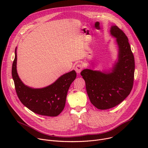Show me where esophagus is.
I'll return each instance as SVG.
<instances>
[{
    "label": "esophagus",
    "instance_id": "obj_1",
    "mask_svg": "<svg viewBox=\"0 0 148 148\" xmlns=\"http://www.w3.org/2000/svg\"><path fill=\"white\" fill-rule=\"evenodd\" d=\"M82 69H83V67H82V66L81 64H77V65L75 66V67H74L75 71L76 73H78V74H79V73H80V72L82 71Z\"/></svg>",
    "mask_w": 148,
    "mask_h": 148
}]
</instances>
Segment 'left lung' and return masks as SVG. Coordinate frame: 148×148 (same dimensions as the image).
I'll list each match as a JSON object with an SVG mask.
<instances>
[{"mask_svg": "<svg viewBox=\"0 0 148 148\" xmlns=\"http://www.w3.org/2000/svg\"><path fill=\"white\" fill-rule=\"evenodd\" d=\"M110 32L118 47V61L111 71L84 69L81 73L90 100L99 110L119 104L130 95L134 84L135 60L128 38L116 26H111Z\"/></svg>", "mask_w": 148, "mask_h": 148, "instance_id": "obj_1", "label": "left lung"}]
</instances>
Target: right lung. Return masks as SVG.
<instances>
[{
    "mask_svg": "<svg viewBox=\"0 0 148 148\" xmlns=\"http://www.w3.org/2000/svg\"><path fill=\"white\" fill-rule=\"evenodd\" d=\"M17 53L12 64V74L17 97L25 107L41 115L56 116L64 109L68 90L77 74L74 70L64 74L51 85L42 88L25 86L20 79L16 69Z\"/></svg>",
    "mask_w": 148,
    "mask_h": 148,
    "instance_id": "1",
    "label": "right lung"
}]
</instances>
